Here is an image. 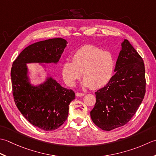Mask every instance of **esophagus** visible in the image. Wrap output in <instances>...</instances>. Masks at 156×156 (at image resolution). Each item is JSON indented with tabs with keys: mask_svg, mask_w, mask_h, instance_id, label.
I'll return each instance as SVG.
<instances>
[{
	"mask_svg": "<svg viewBox=\"0 0 156 156\" xmlns=\"http://www.w3.org/2000/svg\"><path fill=\"white\" fill-rule=\"evenodd\" d=\"M84 95H85L84 93H81V92H77V93H76V96L77 97H82Z\"/></svg>",
	"mask_w": 156,
	"mask_h": 156,
	"instance_id": "34e87169",
	"label": "esophagus"
}]
</instances>
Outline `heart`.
Listing matches in <instances>:
<instances>
[{
    "mask_svg": "<svg viewBox=\"0 0 156 156\" xmlns=\"http://www.w3.org/2000/svg\"><path fill=\"white\" fill-rule=\"evenodd\" d=\"M114 66L115 61L112 54L98 47L86 45L73 53L72 61L63 62L62 76L66 85L74 87L82 74L83 86L96 90L108 83L114 73Z\"/></svg>",
    "mask_w": 156,
    "mask_h": 156,
    "instance_id": "1",
    "label": "heart"
}]
</instances>
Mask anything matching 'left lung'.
<instances>
[{
    "instance_id": "left-lung-1",
    "label": "left lung",
    "mask_w": 156,
    "mask_h": 156,
    "mask_svg": "<svg viewBox=\"0 0 156 156\" xmlns=\"http://www.w3.org/2000/svg\"><path fill=\"white\" fill-rule=\"evenodd\" d=\"M114 72L108 83L95 93L96 102L90 112L95 125L104 131L126 125L145 94L144 60L127 40L121 43Z\"/></svg>"
}]
</instances>
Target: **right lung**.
I'll return each instance as SVG.
<instances>
[{
  "label": "right lung",
  "mask_w": 156,
  "mask_h": 156,
  "mask_svg": "<svg viewBox=\"0 0 156 156\" xmlns=\"http://www.w3.org/2000/svg\"><path fill=\"white\" fill-rule=\"evenodd\" d=\"M67 45L60 37L28 46L12 63L11 78L14 101L17 108L31 125L44 131L59 128L67 119L69 106L75 99V92L62 87L48 74L46 64L58 62ZM37 63L46 74L43 82L33 84L27 64ZM37 77L41 79L38 72Z\"/></svg>",
  "instance_id": "1"
}]
</instances>
